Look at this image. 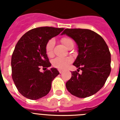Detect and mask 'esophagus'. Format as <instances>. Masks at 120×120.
I'll list each match as a JSON object with an SVG mask.
<instances>
[{"label":"esophagus","mask_w":120,"mask_h":120,"mask_svg":"<svg viewBox=\"0 0 120 120\" xmlns=\"http://www.w3.org/2000/svg\"><path fill=\"white\" fill-rule=\"evenodd\" d=\"M58 71H59V73H62V72H63V70L59 69V70H58Z\"/></svg>","instance_id":"1"}]
</instances>
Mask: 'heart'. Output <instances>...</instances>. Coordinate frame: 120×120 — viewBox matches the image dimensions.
I'll list each match as a JSON object with an SVG mask.
<instances>
[{"instance_id": "1", "label": "heart", "mask_w": 120, "mask_h": 120, "mask_svg": "<svg viewBox=\"0 0 120 120\" xmlns=\"http://www.w3.org/2000/svg\"><path fill=\"white\" fill-rule=\"evenodd\" d=\"M62 42L64 44L65 47H67L70 42L73 41L70 38L68 37H63L62 38ZM55 41L53 38H52L47 42L45 46V51L46 53L49 56H52L53 55V50L54 48ZM72 61V59L70 57H57L53 60L52 64L53 67L57 68L58 69H64L69 65Z\"/></svg>"}]
</instances>
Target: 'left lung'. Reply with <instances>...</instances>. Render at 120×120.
<instances>
[{
    "mask_svg": "<svg viewBox=\"0 0 120 120\" xmlns=\"http://www.w3.org/2000/svg\"><path fill=\"white\" fill-rule=\"evenodd\" d=\"M66 35L75 40L78 55L73 65L81 70L71 72L66 87L71 95L79 98L90 97L105 83L111 71V54L103 38L88 29H66Z\"/></svg>",
    "mask_w": 120,
    "mask_h": 120,
    "instance_id": "8db88e82",
    "label": "left lung"
}]
</instances>
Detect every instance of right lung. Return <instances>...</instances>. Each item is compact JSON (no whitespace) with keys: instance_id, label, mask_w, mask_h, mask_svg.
Wrapping results in <instances>:
<instances>
[{"instance_id":"add662e5","label":"right lung","mask_w":120,"mask_h":120,"mask_svg":"<svg viewBox=\"0 0 120 120\" xmlns=\"http://www.w3.org/2000/svg\"><path fill=\"white\" fill-rule=\"evenodd\" d=\"M64 28L38 27L25 33L16 45L11 60L12 79L20 93L30 100H38L49 93L52 82L59 74L51 67L45 46L52 38L60 34Z\"/></svg>"}]
</instances>
